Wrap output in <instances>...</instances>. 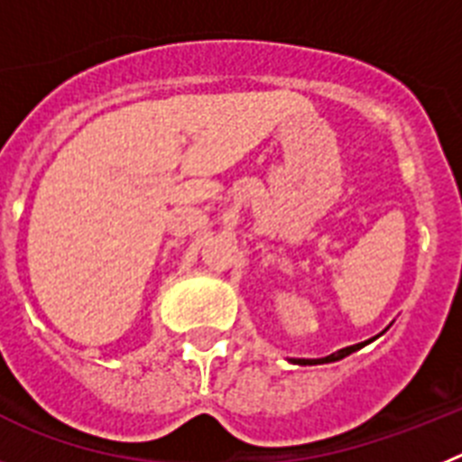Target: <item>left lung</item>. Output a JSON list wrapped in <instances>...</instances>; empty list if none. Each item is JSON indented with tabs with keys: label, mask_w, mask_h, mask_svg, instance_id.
Masks as SVG:
<instances>
[{
	"label": "left lung",
	"mask_w": 462,
	"mask_h": 462,
	"mask_svg": "<svg viewBox=\"0 0 462 462\" xmlns=\"http://www.w3.org/2000/svg\"><path fill=\"white\" fill-rule=\"evenodd\" d=\"M365 344H367V342H363V344H353V346H346V348H342V351L332 353V356H328V358H319V360H295V363H300V365H320V363H335V360H342V358H346L348 353H353V351H358V348H363Z\"/></svg>",
	"instance_id": "obj_1"
}]
</instances>
